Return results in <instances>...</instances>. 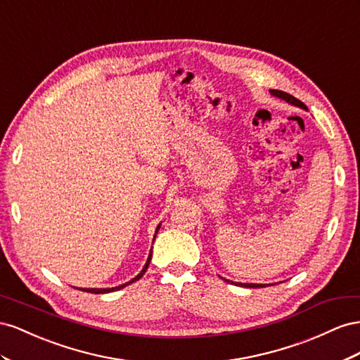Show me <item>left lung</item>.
I'll list each match as a JSON object with an SVG mask.
<instances>
[{"mask_svg": "<svg viewBox=\"0 0 360 360\" xmlns=\"http://www.w3.org/2000/svg\"><path fill=\"white\" fill-rule=\"evenodd\" d=\"M270 94H271L273 96H276V98H279V99H282V101H285V102H288V104H291V105H294V107H299V108H302V110H307V107L303 104L302 101H299L297 98L291 96L290 94H285V91H282V90H274V89H271ZM219 277H220V279H223L224 282L235 283V285H238V286H244V288H262V286H265V285H262V283H241V282H232V281H229V279H224V277H221V276H219Z\"/></svg>", "mask_w": 360, "mask_h": 360, "instance_id": "8db88e82", "label": "left lung"}]
</instances>
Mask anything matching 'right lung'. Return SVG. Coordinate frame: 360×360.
I'll use <instances>...</instances> for the list:
<instances>
[{"label": "right lung", "instance_id": "add662e5", "mask_svg": "<svg viewBox=\"0 0 360 360\" xmlns=\"http://www.w3.org/2000/svg\"><path fill=\"white\" fill-rule=\"evenodd\" d=\"M160 228H161V223L157 226V229H155V235H153V241H155V238H157V233H158ZM150 259H152V249H150V253H149V256H148V261H146L145 266H143V269H141V271H140V273H139V274L134 277V279H131V281H129V282H127V283H122V285H119V286H112V288H77V290L86 291V292H91V294H105V292L119 291V290H122V288H125V286H128L129 283H132V282L139 281L140 277L146 273V270H148V266H149V262H150Z\"/></svg>", "mask_w": 360, "mask_h": 360}]
</instances>
